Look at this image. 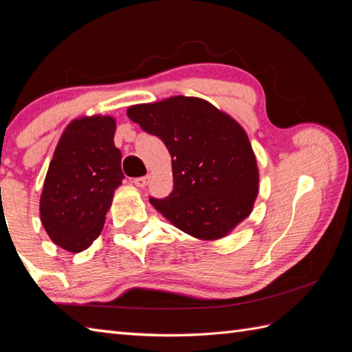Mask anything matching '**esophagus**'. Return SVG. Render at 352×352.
Segmentation results:
<instances>
[{"label": "esophagus", "mask_w": 352, "mask_h": 352, "mask_svg": "<svg viewBox=\"0 0 352 352\" xmlns=\"http://www.w3.org/2000/svg\"><path fill=\"white\" fill-rule=\"evenodd\" d=\"M133 183H134V186H138V188H145V186L149 183V177L148 175L138 177V178H134Z\"/></svg>", "instance_id": "esophagus-1"}]
</instances>
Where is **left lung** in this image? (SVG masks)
I'll return each mask as SVG.
<instances>
[{"label":"left lung","instance_id":"obj_1","mask_svg":"<svg viewBox=\"0 0 352 352\" xmlns=\"http://www.w3.org/2000/svg\"><path fill=\"white\" fill-rule=\"evenodd\" d=\"M126 115L160 138L172 157L174 189L163 199L149 198L169 222L216 241L250 216L258 193L257 160L233 118L193 96L131 106Z\"/></svg>","mask_w":352,"mask_h":352}]
</instances>
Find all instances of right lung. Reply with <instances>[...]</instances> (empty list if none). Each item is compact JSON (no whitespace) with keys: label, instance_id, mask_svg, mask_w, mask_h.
Instances as JSON below:
<instances>
[{"label":"right lung","instance_id":"add662e5","mask_svg":"<svg viewBox=\"0 0 352 352\" xmlns=\"http://www.w3.org/2000/svg\"><path fill=\"white\" fill-rule=\"evenodd\" d=\"M115 130L110 116L76 119L52 155L41 197V221L51 241L66 251H83L100 236L113 192L122 183Z\"/></svg>","mask_w":352,"mask_h":352}]
</instances>
